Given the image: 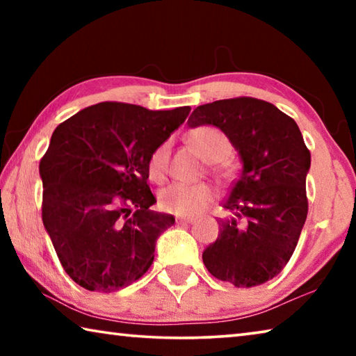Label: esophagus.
Returning <instances> with one entry per match:
<instances>
[{
    "mask_svg": "<svg viewBox=\"0 0 356 356\" xmlns=\"http://www.w3.org/2000/svg\"><path fill=\"white\" fill-rule=\"evenodd\" d=\"M176 222H177V225H190V222H193V220L191 218H185V216H177Z\"/></svg>",
    "mask_w": 356,
    "mask_h": 356,
    "instance_id": "esophagus-1",
    "label": "esophagus"
}]
</instances>
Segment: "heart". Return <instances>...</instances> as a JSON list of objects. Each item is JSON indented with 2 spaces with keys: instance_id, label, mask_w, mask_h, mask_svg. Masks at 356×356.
<instances>
[{
  "instance_id": "obj_1",
  "label": "heart",
  "mask_w": 356,
  "mask_h": 356,
  "mask_svg": "<svg viewBox=\"0 0 356 356\" xmlns=\"http://www.w3.org/2000/svg\"><path fill=\"white\" fill-rule=\"evenodd\" d=\"M188 143L204 160L210 163L222 161L231 152V144L226 135L215 127H197L188 134ZM170 156V143H161L149 159V176L154 180L165 177ZM215 197L212 185L206 182L168 185L159 193V206L163 212L177 216H195L207 209Z\"/></svg>"
}]
</instances>
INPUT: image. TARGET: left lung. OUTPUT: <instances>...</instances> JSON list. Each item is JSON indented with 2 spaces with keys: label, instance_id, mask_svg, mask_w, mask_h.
Here are the masks:
<instances>
[{
  "label": "left lung",
  "instance_id": "1",
  "mask_svg": "<svg viewBox=\"0 0 356 356\" xmlns=\"http://www.w3.org/2000/svg\"><path fill=\"white\" fill-rule=\"evenodd\" d=\"M188 127L212 125L227 136L242 161L220 218L218 238L202 252L215 278L252 287L275 278L298 243L308 215L306 176L311 154L297 122L252 97L197 106Z\"/></svg>",
  "mask_w": 356,
  "mask_h": 356
}]
</instances>
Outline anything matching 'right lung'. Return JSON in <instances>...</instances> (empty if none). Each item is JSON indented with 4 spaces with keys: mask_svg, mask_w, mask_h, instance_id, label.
I'll return each mask as SVG.
<instances>
[{
    "mask_svg": "<svg viewBox=\"0 0 356 356\" xmlns=\"http://www.w3.org/2000/svg\"><path fill=\"white\" fill-rule=\"evenodd\" d=\"M190 110L102 102L53 131L39 165L42 221L78 286L116 292L152 265L156 238L176 220L149 209V159Z\"/></svg>",
    "mask_w": 356,
    "mask_h": 356,
    "instance_id": "1",
    "label": "right lung"
}]
</instances>
